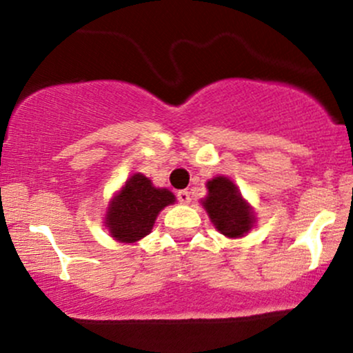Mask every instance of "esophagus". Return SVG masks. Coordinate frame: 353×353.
<instances>
[{
  "label": "esophagus",
  "mask_w": 353,
  "mask_h": 353,
  "mask_svg": "<svg viewBox=\"0 0 353 353\" xmlns=\"http://www.w3.org/2000/svg\"><path fill=\"white\" fill-rule=\"evenodd\" d=\"M176 198H178V201H180L181 204H190V201H191L190 191H186V190L178 191V193H176Z\"/></svg>",
  "instance_id": "esophagus-1"
}]
</instances>
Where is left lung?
<instances>
[{
    "mask_svg": "<svg viewBox=\"0 0 353 353\" xmlns=\"http://www.w3.org/2000/svg\"><path fill=\"white\" fill-rule=\"evenodd\" d=\"M209 194L203 201L210 221L225 236H241L253 227L254 217L250 205L241 199L236 186L225 176L208 181Z\"/></svg>",
    "mask_w": 353,
    "mask_h": 353,
    "instance_id": "left-lung-1",
    "label": "left lung"
}]
</instances>
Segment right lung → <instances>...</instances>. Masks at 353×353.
I'll return each instance as SVG.
<instances>
[{"label": "right lung", "instance_id": "add662e5", "mask_svg": "<svg viewBox=\"0 0 353 353\" xmlns=\"http://www.w3.org/2000/svg\"><path fill=\"white\" fill-rule=\"evenodd\" d=\"M173 203V193L154 188L149 178L136 173L128 178L120 194L112 201L105 221L118 241L132 243L149 235L157 214Z\"/></svg>", "mask_w": 353, "mask_h": 353}]
</instances>
